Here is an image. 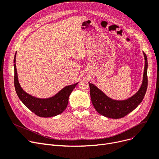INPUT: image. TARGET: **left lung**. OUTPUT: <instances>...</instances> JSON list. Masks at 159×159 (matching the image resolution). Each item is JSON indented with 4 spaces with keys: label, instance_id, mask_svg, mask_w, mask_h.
<instances>
[{
    "label": "left lung",
    "instance_id": "left-lung-1",
    "mask_svg": "<svg viewBox=\"0 0 159 159\" xmlns=\"http://www.w3.org/2000/svg\"><path fill=\"white\" fill-rule=\"evenodd\" d=\"M145 67L142 86L131 98L126 100H114L107 97L105 93L93 84L89 83L90 97L93 107L100 115L111 119H120L136 109L143 99L148 89V58L143 52Z\"/></svg>",
    "mask_w": 159,
    "mask_h": 159
}]
</instances>
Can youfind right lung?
I'll use <instances>...</instances> for the list:
<instances>
[{
  "mask_svg": "<svg viewBox=\"0 0 159 159\" xmlns=\"http://www.w3.org/2000/svg\"><path fill=\"white\" fill-rule=\"evenodd\" d=\"M14 63V86L17 96L25 106L35 115L40 117H52L60 115L66 109L69 97L78 83L66 86L57 94L50 98L40 99L28 94L23 90L17 79L16 66V55Z\"/></svg>",
  "mask_w": 159,
  "mask_h": 159,
  "instance_id": "add662e5",
  "label": "right lung"
}]
</instances>
